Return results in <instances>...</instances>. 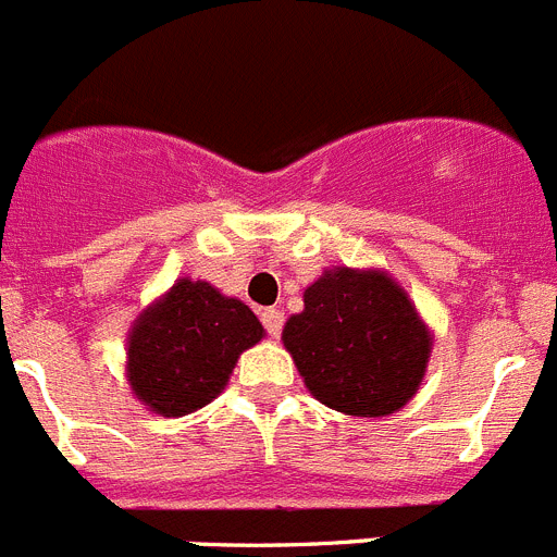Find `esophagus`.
<instances>
[{"label":"esophagus","mask_w":557,"mask_h":557,"mask_svg":"<svg viewBox=\"0 0 557 557\" xmlns=\"http://www.w3.org/2000/svg\"><path fill=\"white\" fill-rule=\"evenodd\" d=\"M260 322H263V327H267L269 335H280V333H283L285 315L280 313L277 308H267L263 313H260Z\"/></svg>","instance_id":"1"}]
</instances>
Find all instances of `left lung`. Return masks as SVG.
Listing matches in <instances>:
<instances>
[{"mask_svg": "<svg viewBox=\"0 0 557 557\" xmlns=\"http://www.w3.org/2000/svg\"><path fill=\"white\" fill-rule=\"evenodd\" d=\"M283 344L319 403L347 416H388L422 383L433 341L394 280L333 269L305 290Z\"/></svg>", "mask_w": 557, "mask_h": 557, "instance_id": "left-lung-1", "label": "left lung"}]
</instances>
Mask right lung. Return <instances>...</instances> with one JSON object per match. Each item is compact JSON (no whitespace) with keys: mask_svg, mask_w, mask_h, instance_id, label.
<instances>
[{"mask_svg":"<svg viewBox=\"0 0 557 557\" xmlns=\"http://www.w3.org/2000/svg\"><path fill=\"white\" fill-rule=\"evenodd\" d=\"M260 338L247 305L202 280H180L129 333V385L158 413H191L222 394L238 355Z\"/></svg>","mask_w":557,"mask_h":557,"instance_id":"add662e5","label":"right lung"}]
</instances>
